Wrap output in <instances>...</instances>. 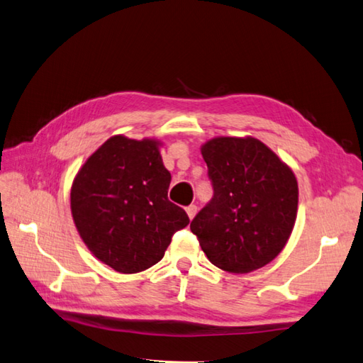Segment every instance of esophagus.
I'll list each match as a JSON object with an SVG mask.
<instances>
[{"label":"esophagus","mask_w":363,"mask_h":363,"mask_svg":"<svg viewBox=\"0 0 363 363\" xmlns=\"http://www.w3.org/2000/svg\"><path fill=\"white\" fill-rule=\"evenodd\" d=\"M186 211H187L189 218H190V220H194V218H195V215H196V212H198V207H196L195 204H190Z\"/></svg>","instance_id":"1"}]
</instances>
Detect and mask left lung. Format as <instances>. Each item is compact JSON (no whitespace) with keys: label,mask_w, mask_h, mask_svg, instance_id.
Wrapping results in <instances>:
<instances>
[{"label":"left lung","mask_w":363,"mask_h":363,"mask_svg":"<svg viewBox=\"0 0 363 363\" xmlns=\"http://www.w3.org/2000/svg\"><path fill=\"white\" fill-rule=\"evenodd\" d=\"M213 198L190 229L215 267L251 273L277 257L295 226L293 169L257 138L213 137L201 145Z\"/></svg>","instance_id":"left-lung-1"}]
</instances>
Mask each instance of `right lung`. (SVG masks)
<instances>
[{
    "label": "right lung",
    "instance_id": "obj_1",
    "mask_svg": "<svg viewBox=\"0 0 363 363\" xmlns=\"http://www.w3.org/2000/svg\"><path fill=\"white\" fill-rule=\"evenodd\" d=\"M157 138L112 135L76 173L70 207L74 226L94 256L133 274L156 265L172 237L190 220L168 201L172 174Z\"/></svg>",
    "mask_w": 363,
    "mask_h": 363
}]
</instances>
